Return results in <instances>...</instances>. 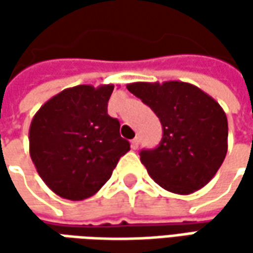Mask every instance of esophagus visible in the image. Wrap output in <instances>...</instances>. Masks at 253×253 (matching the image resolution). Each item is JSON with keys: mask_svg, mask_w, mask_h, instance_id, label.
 <instances>
[{"mask_svg": "<svg viewBox=\"0 0 253 253\" xmlns=\"http://www.w3.org/2000/svg\"><path fill=\"white\" fill-rule=\"evenodd\" d=\"M138 146H139V138H133L131 141V148L135 151V149H138Z\"/></svg>", "mask_w": 253, "mask_h": 253, "instance_id": "esophagus-1", "label": "esophagus"}]
</instances>
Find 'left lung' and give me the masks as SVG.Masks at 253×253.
<instances>
[{"mask_svg":"<svg viewBox=\"0 0 253 253\" xmlns=\"http://www.w3.org/2000/svg\"><path fill=\"white\" fill-rule=\"evenodd\" d=\"M126 88L161 120L156 149L141 152V162L161 187L191 194L215 176L228 151V121L218 102L184 82L131 83Z\"/></svg>","mask_w":253,"mask_h":253,"instance_id":"obj_1","label":"left lung"}]
</instances>
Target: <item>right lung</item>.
Listing matches in <instances>:
<instances>
[{"mask_svg": "<svg viewBox=\"0 0 253 253\" xmlns=\"http://www.w3.org/2000/svg\"><path fill=\"white\" fill-rule=\"evenodd\" d=\"M114 85L82 84L44 102L29 128V153L44 184L57 196L80 201L111 177L129 142L107 112Z\"/></svg>", "mask_w": 253, "mask_h": 253, "instance_id": "add662e5", "label": "right lung"}]
</instances>
